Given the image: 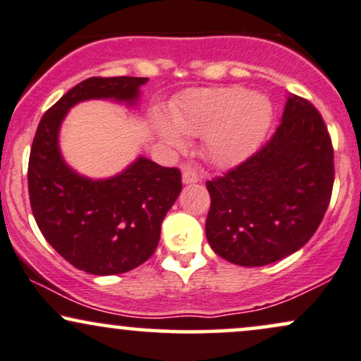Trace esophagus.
Listing matches in <instances>:
<instances>
[{
	"label": "esophagus",
	"mask_w": 361,
	"mask_h": 361,
	"mask_svg": "<svg viewBox=\"0 0 361 361\" xmlns=\"http://www.w3.org/2000/svg\"><path fill=\"white\" fill-rule=\"evenodd\" d=\"M181 181H183V185H195L200 181V176L197 175V171H195V169L185 168L183 175H181Z\"/></svg>",
	"instance_id": "34e87169"
}]
</instances>
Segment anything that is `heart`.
Segmentation results:
<instances>
[{
	"instance_id": "obj_1",
	"label": "heart",
	"mask_w": 361,
	"mask_h": 361,
	"mask_svg": "<svg viewBox=\"0 0 361 361\" xmlns=\"http://www.w3.org/2000/svg\"><path fill=\"white\" fill-rule=\"evenodd\" d=\"M271 117V103L264 94L243 86H221L186 93L171 109V120H156V130L173 151L186 147L185 135H205L207 157L215 166L227 168L259 146Z\"/></svg>"
}]
</instances>
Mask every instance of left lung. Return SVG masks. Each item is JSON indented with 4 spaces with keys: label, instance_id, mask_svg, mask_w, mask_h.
Segmentation results:
<instances>
[{
    "label": "left lung",
    "instance_id": "left-lung-1",
    "mask_svg": "<svg viewBox=\"0 0 361 361\" xmlns=\"http://www.w3.org/2000/svg\"><path fill=\"white\" fill-rule=\"evenodd\" d=\"M333 159L319 111L288 94L273 137L226 176L207 181L210 247L239 267H264L299 251L329 205Z\"/></svg>",
    "mask_w": 361,
    "mask_h": 361
}]
</instances>
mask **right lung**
<instances>
[{
	"mask_svg": "<svg viewBox=\"0 0 361 361\" xmlns=\"http://www.w3.org/2000/svg\"><path fill=\"white\" fill-rule=\"evenodd\" d=\"M147 78H90L44 114L28 159V195L40 233L66 261L91 275H118L147 261L181 192V173L137 156L109 178H90L62 157L68 111L88 100L135 109Z\"/></svg>",
	"mask_w": 361,
	"mask_h": 361,
	"instance_id": "add662e5",
	"label": "right lung"
}]
</instances>
